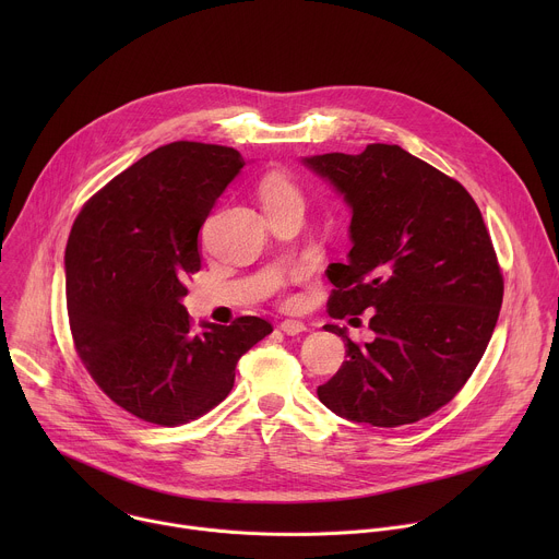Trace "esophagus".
<instances>
[{
	"mask_svg": "<svg viewBox=\"0 0 559 559\" xmlns=\"http://www.w3.org/2000/svg\"><path fill=\"white\" fill-rule=\"evenodd\" d=\"M278 328H281V332L287 334V336H296V334H302V332L307 330L302 321H294V318H285V321H283Z\"/></svg>",
	"mask_w": 559,
	"mask_h": 559,
	"instance_id": "34e87169",
	"label": "esophagus"
}]
</instances>
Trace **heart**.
<instances>
[{
  "label": "heart",
  "mask_w": 559,
  "mask_h": 559,
  "mask_svg": "<svg viewBox=\"0 0 559 559\" xmlns=\"http://www.w3.org/2000/svg\"><path fill=\"white\" fill-rule=\"evenodd\" d=\"M261 199L263 203L281 201V199H298V190L287 177L272 173L261 181Z\"/></svg>",
  "instance_id": "1"
}]
</instances>
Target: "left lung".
<instances>
[{
	"label": "left lung",
	"mask_w": 559,
	"mask_h": 559,
	"mask_svg": "<svg viewBox=\"0 0 559 559\" xmlns=\"http://www.w3.org/2000/svg\"><path fill=\"white\" fill-rule=\"evenodd\" d=\"M302 164L352 210L354 248L332 263L330 316L371 309L376 338L352 343L336 376L318 386L336 416L401 427L431 416L480 362L502 307L504 283L480 207L451 177L401 145L316 154Z\"/></svg>",
	"instance_id": "obj_1"
}]
</instances>
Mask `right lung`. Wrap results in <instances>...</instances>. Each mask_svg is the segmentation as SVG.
<instances>
[{
    "label": "right lung",
    "instance_id": "obj_1",
    "mask_svg": "<svg viewBox=\"0 0 559 559\" xmlns=\"http://www.w3.org/2000/svg\"><path fill=\"white\" fill-rule=\"evenodd\" d=\"M246 166L234 147L175 141L139 158L79 212L66 246L70 332L86 369L132 416L175 427L216 407L238 358L272 325L241 316L194 330L186 278L199 229Z\"/></svg>",
    "mask_w": 559,
    "mask_h": 559
}]
</instances>
